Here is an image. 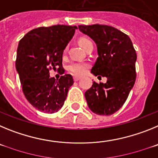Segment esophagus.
Segmentation results:
<instances>
[{"label": "esophagus", "instance_id": "obj_1", "mask_svg": "<svg viewBox=\"0 0 158 158\" xmlns=\"http://www.w3.org/2000/svg\"><path fill=\"white\" fill-rule=\"evenodd\" d=\"M81 79L80 77H77V76H74L73 77V80L75 81H79Z\"/></svg>", "mask_w": 158, "mask_h": 158}]
</instances>
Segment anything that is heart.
Returning a JSON list of instances; mask_svg holds the SVG:
<instances>
[{
  "label": "heart",
  "instance_id": "1",
  "mask_svg": "<svg viewBox=\"0 0 158 158\" xmlns=\"http://www.w3.org/2000/svg\"><path fill=\"white\" fill-rule=\"evenodd\" d=\"M80 45L83 47L85 50L92 44V41L87 38H81L79 40ZM89 68V65L86 62H73L68 66V69L69 72H71L73 74L76 75V76H82L87 72V70Z\"/></svg>",
  "mask_w": 158,
  "mask_h": 158
}]
</instances>
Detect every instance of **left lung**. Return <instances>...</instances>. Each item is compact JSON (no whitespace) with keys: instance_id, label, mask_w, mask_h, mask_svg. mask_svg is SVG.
Segmentation results:
<instances>
[{"instance_id":"1","label":"left lung","mask_w":158,"mask_h":158,"mask_svg":"<svg viewBox=\"0 0 158 158\" xmlns=\"http://www.w3.org/2000/svg\"><path fill=\"white\" fill-rule=\"evenodd\" d=\"M78 28L96 43L99 56L91 72L107 77L105 84L94 81L85 92L88 105L95 114L112 115L123 105L135 85L136 51L129 36L115 27L93 24Z\"/></svg>"}]
</instances>
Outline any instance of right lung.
<instances>
[{
    "label": "right lung",
    "instance_id": "1",
    "mask_svg": "<svg viewBox=\"0 0 158 158\" xmlns=\"http://www.w3.org/2000/svg\"><path fill=\"white\" fill-rule=\"evenodd\" d=\"M77 26L54 25L30 31L19 43L16 68L25 97L33 107L44 113L58 111L64 104L73 84L70 74H64L62 54L75 33ZM61 69L58 80L48 71Z\"/></svg>",
    "mask_w": 158,
    "mask_h": 158
}]
</instances>
